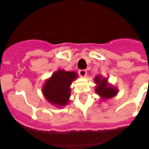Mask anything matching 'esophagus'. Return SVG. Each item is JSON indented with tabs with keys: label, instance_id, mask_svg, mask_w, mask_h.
<instances>
[{
	"label": "esophagus",
	"instance_id": "1",
	"mask_svg": "<svg viewBox=\"0 0 149 149\" xmlns=\"http://www.w3.org/2000/svg\"><path fill=\"white\" fill-rule=\"evenodd\" d=\"M79 75L81 77H84L87 75V71L85 69H81V70H79Z\"/></svg>",
	"mask_w": 149,
	"mask_h": 149
}]
</instances>
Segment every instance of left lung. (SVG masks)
Returning a JSON list of instances; mask_svg holds the SVG:
<instances>
[{
    "label": "left lung",
    "mask_w": 149,
    "mask_h": 149,
    "mask_svg": "<svg viewBox=\"0 0 149 149\" xmlns=\"http://www.w3.org/2000/svg\"><path fill=\"white\" fill-rule=\"evenodd\" d=\"M95 83L97 84L96 87V93H97L102 100L110 99L114 97L117 94L118 89L113 87L108 83L107 78H102L101 76H97L94 79Z\"/></svg>",
    "instance_id": "obj_1"
}]
</instances>
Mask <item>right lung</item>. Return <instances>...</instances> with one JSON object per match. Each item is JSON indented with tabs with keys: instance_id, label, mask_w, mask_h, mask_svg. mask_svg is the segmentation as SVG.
<instances>
[{
	"instance_id": "obj_1",
	"label": "right lung",
	"mask_w": 149,
	"mask_h": 149,
	"mask_svg": "<svg viewBox=\"0 0 149 149\" xmlns=\"http://www.w3.org/2000/svg\"><path fill=\"white\" fill-rule=\"evenodd\" d=\"M77 77V73L75 72L57 70L45 81L42 88L43 95L56 107L65 106L71 95L70 85Z\"/></svg>"
}]
</instances>
